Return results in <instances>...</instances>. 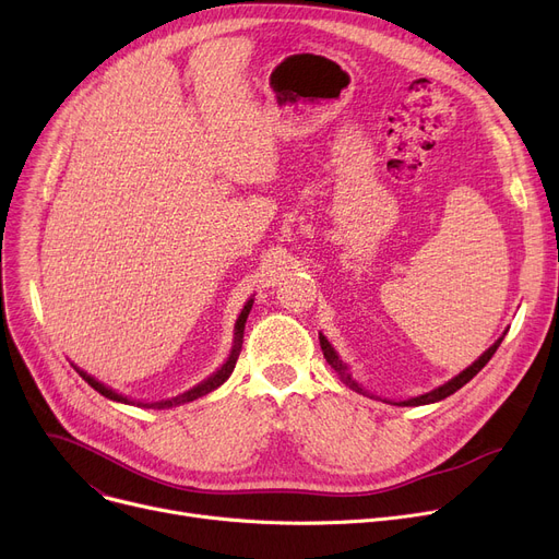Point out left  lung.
<instances>
[{
  "instance_id": "obj_1",
  "label": "left lung",
  "mask_w": 559,
  "mask_h": 559,
  "mask_svg": "<svg viewBox=\"0 0 559 559\" xmlns=\"http://www.w3.org/2000/svg\"><path fill=\"white\" fill-rule=\"evenodd\" d=\"M503 337H506V333H503ZM503 337H498L485 354L472 365V367H466L464 371H460L455 378H451L449 383H444V385H439L437 390H432V392H426V394H421V396H415V399H407V401H399L396 405H428V403H437V401H442V399H447V396H451V394H455L460 388H464L468 380H472L489 360H491V356L496 354V348L501 346V342H503ZM319 344H321V350H324V358H326V362L335 369V373L340 376V380L342 383L346 385V388H350L354 392H360V394H367L369 396V392L367 390H362L356 380H354V376L348 373V369H346V365L340 360V356L335 354V348L329 344V340L319 333Z\"/></svg>"
}]
</instances>
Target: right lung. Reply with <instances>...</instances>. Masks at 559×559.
Masks as SVG:
<instances>
[{"label":"right lung","mask_w":559,"mask_h":559,"mask_svg":"<svg viewBox=\"0 0 559 559\" xmlns=\"http://www.w3.org/2000/svg\"><path fill=\"white\" fill-rule=\"evenodd\" d=\"M251 306H253V299H249V301H247V306L242 308V312H240L238 321H235L233 348H230V356H228V360L222 365V369H217L209 380H203V383H199L197 388H192V390H188V392H183V394H179V396H174V399L156 401V403H140V401L135 403V401H131V399H127V396H122V394H117V392L108 390L104 383H99V380H95L93 376H87V373H85V371H81L79 367H74V369L79 371V376H81V378L85 380V383L91 385L93 390H97L102 396H106V399H110V401H117V403H133V405H140V407H154V409H165V407H174V405H181V403H190V401H194V399H199V396H205L209 392L217 390L219 385H224L226 380H228V376L233 373L235 362H238V356H240V350H242L245 324H247V317H249V312H251Z\"/></svg>","instance_id":"add662e5"}]
</instances>
